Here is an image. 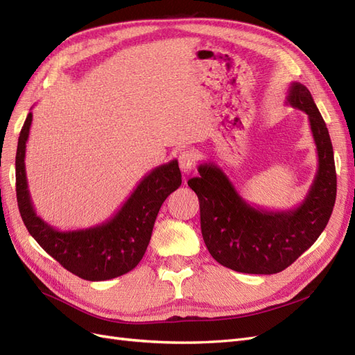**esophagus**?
Listing matches in <instances>:
<instances>
[{"instance_id": "1", "label": "esophagus", "mask_w": 355, "mask_h": 355, "mask_svg": "<svg viewBox=\"0 0 355 355\" xmlns=\"http://www.w3.org/2000/svg\"><path fill=\"white\" fill-rule=\"evenodd\" d=\"M196 154L192 153V151H182L180 154H179V167H180V170H182V173H185V175H188V173H191L192 170H194V167H196Z\"/></svg>"}]
</instances>
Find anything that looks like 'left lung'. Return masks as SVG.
Segmentation results:
<instances>
[{
  "label": "left lung",
  "mask_w": 355,
  "mask_h": 355,
  "mask_svg": "<svg viewBox=\"0 0 355 355\" xmlns=\"http://www.w3.org/2000/svg\"><path fill=\"white\" fill-rule=\"evenodd\" d=\"M286 103L308 115L318 168L304 201L295 209L265 210L247 202L214 163L198 166L188 180L200 201L201 234L214 261L237 272L277 274L315 243L336 200V170L326 123L304 84L293 81Z\"/></svg>",
  "instance_id": "1"
}]
</instances>
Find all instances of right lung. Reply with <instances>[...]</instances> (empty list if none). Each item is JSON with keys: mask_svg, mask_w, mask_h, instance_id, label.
I'll list each match as a JSON object with an SVG mask.
<instances>
[{"mask_svg": "<svg viewBox=\"0 0 355 355\" xmlns=\"http://www.w3.org/2000/svg\"><path fill=\"white\" fill-rule=\"evenodd\" d=\"M32 112L20 130L16 153V196L26 230L51 257L83 280L105 282L132 271L141 262L161 204L182 184L178 159L142 178L111 219L90 228L60 231L42 220L28 189L25 154Z\"/></svg>", "mask_w": 355, "mask_h": 355, "instance_id": "1", "label": "right lung"}]
</instances>
